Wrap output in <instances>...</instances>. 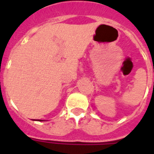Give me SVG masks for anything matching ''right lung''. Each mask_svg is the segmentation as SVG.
<instances>
[{
    "label": "right lung",
    "mask_w": 154,
    "mask_h": 154,
    "mask_svg": "<svg viewBox=\"0 0 154 154\" xmlns=\"http://www.w3.org/2000/svg\"><path fill=\"white\" fill-rule=\"evenodd\" d=\"M37 121H40V122H41V121H42V120H37Z\"/></svg>",
    "instance_id": "obj_1"
}]
</instances>
